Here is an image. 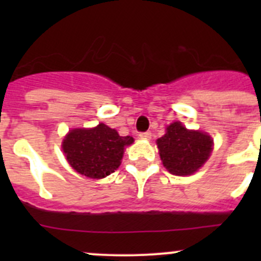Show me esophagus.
Listing matches in <instances>:
<instances>
[{"mask_svg":"<svg viewBox=\"0 0 261 261\" xmlns=\"http://www.w3.org/2000/svg\"><path fill=\"white\" fill-rule=\"evenodd\" d=\"M140 139H145V140H149L151 139V133L150 131H146V133H140Z\"/></svg>","mask_w":261,"mask_h":261,"instance_id":"1","label":"esophagus"}]
</instances>
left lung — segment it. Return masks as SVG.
I'll return each mask as SVG.
<instances>
[{"label":"left lung","instance_id":"8db88e82","mask_svg":"<svg viewBox=\"0 0 261 261\" xmlns=\"http://www.w3.org/2000/svg\"><path fill=\"white\" fill-rule=\"evenodd\" d=\"M160 159L168 172L174 175L196 173L211 155L213 140L199 130H188L177 122L170 123L167 133L156 140Z\"/></svg>","mask_w":261,"mask_h":261}]
</instances>
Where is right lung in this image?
<instances>
[{
	"mask_svg": "<svg viewBox=\"0 0 261 261\" xmlns=\"http://www.w3.org/2000/svg\"><path fill=\"white\" fill-rule=\"evenodd\" d=\"M131 136H120L115 128L99 123L93 128H73L65 135L62 147L70 167L84 177L101 179L121 164Z\"/></svg>",
	"mask_w": 261,
	"mask_h": 261,
	"instance_id": "obj_1",
	"label": "right lung"
}]
</instances>
